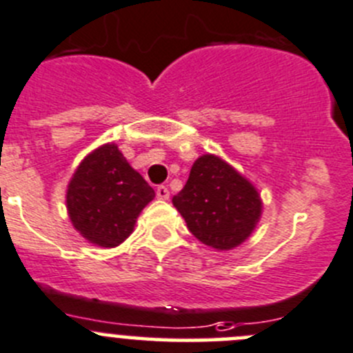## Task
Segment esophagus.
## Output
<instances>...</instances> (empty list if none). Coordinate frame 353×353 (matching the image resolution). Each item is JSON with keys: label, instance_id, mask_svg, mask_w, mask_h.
Listing matches in <instances>:
<instances>
[{"label": "esophagus", "instance_id": "obj_1", "mask_svg": "<svg viewBox=\"0 0 353 353\" xmlns=\"http://www.w3.org/2000/svg\"><path fill=\"white\" fill-rule=\"evenodd\" d=\"M157 196H159L160 200H169V196H170L169 188L163 186V184H160V186H157Z\"/></svg>", "mask_w": 353, "mask_h": 353}]
</instances>
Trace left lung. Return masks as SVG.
Segmentation results:
<instances>
[{
  "label": "left lung",
  "mask_w": 353,
  "mask_h": 353,
  "mask_svg": "<svg viewBox=\"0 0 353 353\" xmlns=\"http://www.w3.org/2000/svg\"><path fill=\"white\" fill-rule=\"evenodd\" d=\"M172 203L194 238L215 250H231L245 241L262 212L255 188L214 155L193 163L190 179Z\"/></svg>",
  "instance_id": "left-lung-1"
}]
</instances>
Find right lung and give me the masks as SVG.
<instances>
[{
	"label": "right lung",
	"instance_id": "1",
	"mask_svg": "<svg viewBox=\"0 0 353 353\" xmlns=\"http://www.w3.org/2000/svg\"><path fill=\"white\" fill-rule=\"evenodd\" d=\"M155 196L153 188L136 172L115 145L85 157L67 191L74 228L98 246H117L132 232L139 212Z\"/></svg>",
	"mask_w": 353,
	"mask_h": 353
}]
</instances>
